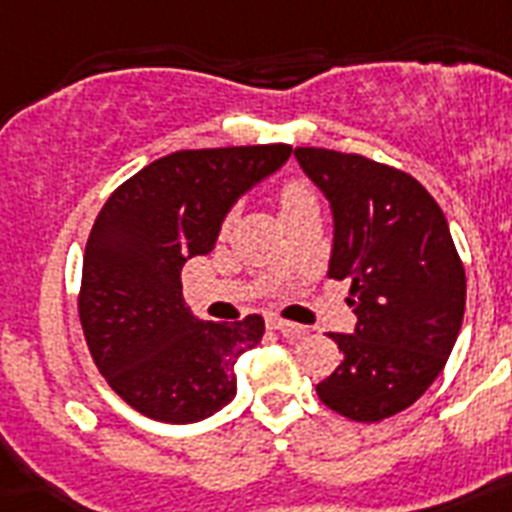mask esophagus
Instances as JSON below:
<instances>
[{"label":"esophagus","instance_id":"34e87169","mask_svg":"<svg viewBox=\"0 0 512 512\" xmlns=\"http://www.w3.org/2000/svg\"><path fill=\"white\" fill-rule=\"evenodd\" d=\"M268 326L276 328V331H281L286 339H302V336L307 334L305 326H297V323L284 321V318H278V315H268Z\"/></svg>","mask_w":512,"mask_h":512}]
</instances>
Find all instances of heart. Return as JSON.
Returning a JSON list of instances; mask_svg holds the SVG:
<instances>
[{"label": "heart", "instance_id": "b5f03b06", "mask_svg": "<svg viewBox=\"0 0 512 512\" xmlns=\"http://www.w3.org/2000/svg\"><path fill=\"white\" fill-rule=\"evenodd\" d=\"M278 205H281V213H289V210H297V207L315 205V191L302 178H289L278 189Z\"/></svg>", "mask_w": 512, "mask_h": 512}]
</instances>
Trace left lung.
I'll return each mask as SVG.
<instances>
[{
  "label": "left lung",
  "instance_id": "8db88e82",
  "mask_svg": "<svg viewBox=\"0 0 512 512\" xmlns=\"http://www.w3.org/2000/svg\"><path fill=\"white\" fill-rule=\"evenodd\" d=\"M334 213L328 278L350 281L352 334L315 392L334 413L384 421L413 405L450 357L465 313V270L442 207L405 170L363 155L297 147Z\"/></svg>",
  "mask_w": 512,
  "mask_h": 512
}]
</instances>
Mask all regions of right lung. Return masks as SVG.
Instances as JSON below:
<instances>
[{
  "label": "right lung",
  "mask_w": 512,
  "mask_h": 512,
  "mask_svg": "<svg viewBox=\"0 0 512 512\" xmlns=\"http://www.w3.org/2000/svg\"><path fill=\"white\" fill-rule=\"evenodd\" d=\"M289 155V144L181 149L149 162L99 210L78 318L99 373L141 415L194 423L234 400V365L260 344L265 321L194 318L181 268L215 247L231 205Z\"/></svg>",
  "instance_id": "add662e5"
}]
</instances>
